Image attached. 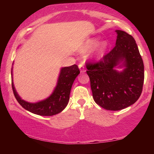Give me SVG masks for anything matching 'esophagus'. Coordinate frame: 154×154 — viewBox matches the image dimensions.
<instances>
[{"mask_svg":"<svg viewBox=\"0 0 154 154\" xmlns=\"http://www.w3.org/2000/svg\"><path fill=\"white\" fill-rule=\"evenodd\" d=\"M79 69H80V72H85V68L84 66V65H83L82 63H80L79 64Z\"/></svg>","mask_w":154,"mask_h":154,"instance_id":"obj_1","label":"esophagus"}]
</instances>
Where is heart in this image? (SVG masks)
Segmentation results:
<instances>
[{
  "mask_svg": "<svg viewBox=\"0 0 154 154\" xmlns=\"http://www.w3.org/2000/svg\"><path fill=\"white\" fill-rule=\"evenodd\" d=\"M98 43H99V41L97 39V38H89V39L86 40V41L83 43L82 48H81V51H82V53H85V52H88L90 50H92V49L95 48V47L98 45ZM107 48H108L107 43L106 42H103L101 44H100V45H99L94 50V51L92 52V55L94 58H100L105 55L106 50H107Z\"/></svg>",
  "mask_w": 154,
  "mask_h": 154,
  "instance_id": "heart-1",
  "label": "heart"
}]
</instances>
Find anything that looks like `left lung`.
Listing matches in <instances>:
<instances>
[{
  "mask_svg": "<svg viewBox=\"0 0 154 154\" xmlns=\"http://www.w3.org/2000/svg\"><path fill=\"white\" fill-rule=\"evenodd\" d=\"M116 46L96 62H87L93 98L101 107L122 110L133 105L142 93L144 64L134 38L117 30ZM121 62L126 67L122 72L114 68Z\"/></svg>",
  "mask_w": 154,
  "mask_h": 154,
  "instance_id": "8db88e82",
  "label": "left lung"
}]
</instances>
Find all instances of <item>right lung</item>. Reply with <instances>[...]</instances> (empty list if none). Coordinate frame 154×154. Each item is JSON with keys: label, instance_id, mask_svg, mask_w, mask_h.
Instances as JSON below:
<instances>
[{"label": "right lung", "instance_id": "obj_1", "mask_svg": "<svg viewBox=\"0 0 154 154\" xmlns=\"http://www.w3.org/2000/svg\"><path fill=\"white\" fill-rule=\"evenodd\" d=\"M79 72V68L76 64L62 68L59 75L58 83L54 92L49 98L38 103H30L22 100L15 89L13 83V77H11L13 92L17 102L27 111L38 116H54L60 113L66 106L69 100L72 85Z\"/></svg>", "mask_w": 154, "mask_h": 154}]
</instances>
